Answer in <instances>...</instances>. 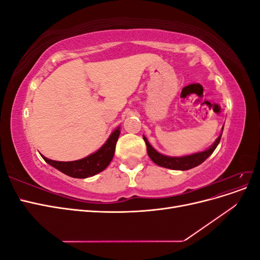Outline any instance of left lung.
Segmentation results:
<instances>
[{"label":"left lung","instance_id":"left-lung-1","mask_svg":"<svg viewBox=\"0 0 260 260\" xmlns=\"http://www.w3.org/2000/svg\"><path fill=\"white\" fill-rule=\"evenodd\" d=\"M222 131H223V128L221 130V135H220L216 139L215 142L211 144V146L205 149V151L194 153L191 155H185V156H166L164 154H160L159 152H157L151 144H149L147 139L144 136H143V139L145 141L147 154L149 156V158H151L156 165H158L160 167L172 169V170H188L199 166V165H201L203 161H205L212 154V152L215 151L220 142V139H221V136H222Z\"/></svg>","mask_w":260,"mask_h":260}]
</instances>
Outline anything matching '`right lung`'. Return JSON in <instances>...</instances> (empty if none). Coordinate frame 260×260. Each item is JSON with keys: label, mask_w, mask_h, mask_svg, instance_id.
Listing matches in <instances>:
<instances>
[{"label": "right lung", "mask_w": 260, "mask_h": 260, "mask_svg": "<svg viewBox=\"0 0 260 260\" xmlns=\"http://www.w3.org/2000/svg\"><path fill=\"white\" fill-rule=\"evenodd\" d=\"M120 135V127L116 128L112 135L109 136L106 142L96 152L84 157L79 160L73 161H58L46 158L43 155L42 158L54 168L61 171L69 177L84 179L98 175L99 172L103 171L109 164H111L114 154L117 140Z\"/></svg>", "instance_id": "1"}]
</instances>
